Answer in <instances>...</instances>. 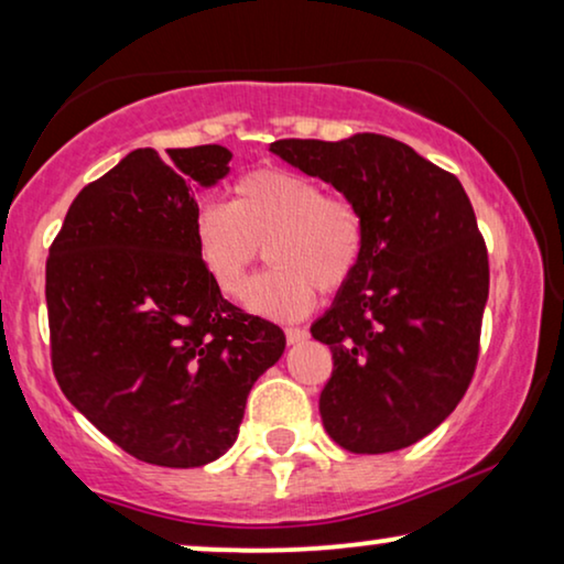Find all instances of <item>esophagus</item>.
<instances>
[{
	"mask_svg": "<svg viewBox=\"0 0 564 564\" xmlns=\"http://www.w3.org/2000/svg\"><path fill=\"white\" fill-rule=\"evenodd\" d=\"M284 336H288V344H300V341H305V338L307 336H311V334H307V330L305 328H284Z\"/></svg>",
	"mask_w": 564,
	"mask_h": 564,
	"instance_id": "1",
	"label": "esophagus"
}]
</instances>
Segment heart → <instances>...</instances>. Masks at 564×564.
<instances>
[{
    "label": "heart",
    "mask_w": 564,
    "mask_h": 564,
    "mask_svg": "<svg viewBox=\"0 0 564 564\" xmlns=\"http://www.w3.org/2000/svg\"><path fill=\"white\" fill-rule=\"evenodd\" d=\"M197 257L226 297H243L250 269L268 246L274 270L249 291L251 311L297 321L315 295L351 282L365 257L367 223L359 205L326 195L313 176L257 166L230 184V203H203L192 220Z\"/></svg>",
    "instance_id": "b5f03b06"
}]
</instances>
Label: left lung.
<instances>
[{
    "label": "left lung",
    "mask_w": 564,
    "mask_h": 564,
    "mask_svg": "<svg viewBox=\"0 0 564 564\" xmlns=\"http://www.w3.org/2000/svg\"><path fill=\"white\" fill-rule=\"evenodd\" d=\"M359 205L365 257L313 338L330 346L328 436L384 454L431 434L465 398L480 357L488 249L459 180L395 138H284L269 145Z\"/></svg>",
    "instance_id": "8db88e82"
}]
</instances>
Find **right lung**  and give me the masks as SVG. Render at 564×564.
<instances>
[{
  "label": "right lung",
  "instance_id": "right-lung-1",
  "mask_svg": "<svg viewBox=\"0 0 564 564\" xmlns=\"http://www.w3.org/2000/svg\"><path fill=\"white\" fill-rule=\"evenodd\" d=\"M228 161L223 145L130 151L76 195L45 261L61 392L149 465L226 454L284 351L282 328L228 303L197 257L192 182L210 187Z\"/></svg>",
  "mask_w": 564,
  "mask_h": 564
}]
</instances>
